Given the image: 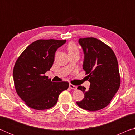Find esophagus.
<instances>
[{
  "label": "esophagus",
  "mask_w": 135,
  "mask_h": 135,
  "mask_svg": "<svg viewBox=\"0 0 135 135\" xmlns=\"http://www.w3.org/2000/svg\"><path fill=\"white\" fill-rule=\"evenodd\" d=\"M69 88L71 89H74V90H76L77 89V86L73 85L72 84H70L69 85Z\"/></svg>",
  "instance_id": "esophagus-1"
}]
</instances>
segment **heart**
<instances>
[{
    "label": "heart",
    "mask_w": 135,
    "mask_h": 135,
    "mask_svg": "<svg viewBox=\"0 0 135 135\" xmlns=\"http://www.w3.org/2000/svg\"><path fill=\"white\" fill-rule=\"evenodd\" d=\"M67 49L69 55H71L76 53H79L78 46H77L76 43L73 42L68 43L67 46Z\"/></svg>",
    "instance_id": "1"
}]
</instances>
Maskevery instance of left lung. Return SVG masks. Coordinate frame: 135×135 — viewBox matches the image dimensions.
I'll use <instances>...</instances> for the list:
<instances>
[{
    "instance_id": "8db88e82",
    "label": "left lung",
    "mask_w": 135,
    "mask_h": 135,
    "mask_svg": "<svg viewBox=\"0 0 135 135\" xmlns=\"http://www.w3.org/2000/svg\"><path fill=\"white\" fill-rule=\"evenodd\" d=\"M79 43L84 55L83 68L90 85L89 89L81 86L77 88L84 93V97L76 103L86 110H99L110 103L120 88L117 59L111 47L97 38H80Z\"/></svg>"
}]
</instances>
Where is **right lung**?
I'll list each match as a JSON object with an SVG mask.
<instances>
[{
    "label": "right lung",
    "mask_w": 135,
    "mask_h": 135,
    "mask_svg": "<svg viewBox=\"0 0 135 135\" xmlns=\"http://www.w3.org/2000/svg\"><path fill=\"white\" fill-rule=\"evenodd\" d=\"M65 42L66 40H37L27 46L16 61L13 70L16 92L30 108H52L59 94L68 88V82H54L45 76L53 65L56 50Z\"/></svg>",
    "instance_id": "add662e5"
}]
</instances>
